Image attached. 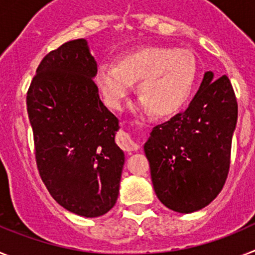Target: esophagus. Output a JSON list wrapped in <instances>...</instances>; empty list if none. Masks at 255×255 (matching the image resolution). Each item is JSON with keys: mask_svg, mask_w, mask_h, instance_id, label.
<instances>
[{"mask_svg": "<svg viewBox=\"0 0 255 255\" xmlns=\"http://www.w3.org/2000/svg\"><path fill=\"white\" fill-rule=\"evenodd\" d=\"M117 143L123 148L124 150H128V152H131V150H138L139 144L136 143L131 135L128 134V132H120L119 136H117Z\"/></svg>", "mask_w": 255, "mask_h": 255, "instance_id": "34e87169", "label": "esophagus"}]
</instances>
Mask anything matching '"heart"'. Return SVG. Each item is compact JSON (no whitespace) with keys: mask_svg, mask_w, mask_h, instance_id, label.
Segmentation results:
<instances>
[{"mask_svg":"<svg viewBox=\"0 0 255 255\" xmlns=\"http://www.w3.org/2000/svg\"><path fill=\"white\" fill-rule=\"evenodd\" d=\"M198 65L193 53L173 47L149 46L129 52L119 64H101L96 83L110 107L120 110L132 84L141 97L139 110H153L157 116L177 112L190 97L197 80Z\"/></svg>","mask_w":255,"mask_h":255,"instance_id":"b5f03b06","label":"heart"}]
</instances>
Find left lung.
Wrapping results in <instances>:
<instances>
[{
	"mask_svg": "<svg viewBox=\"0 0 255 255\" xmlns=\"http://www.w3.org/2000/svg\"><path fill=\"white\" fill-rule=\"evenodd\" d=\"M213 76L207 71L189 107L154 126L144 144L155 195L179 213L208 206L229 173L238 102L229 78Z\"/></svg>",
	"mask_w": 255,
	"mask_h": 255,
	"instance_id": "8db88e82",
	"label": "left lung"
}]
</instances>
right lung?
Returning a JSON list of instances; mask_svg holds the SVG:
<instances>
[{
    "label": "right lung",
    "instance_id": "1",
    "mask_svg": "<svg viewBox=\"0 0 255 255\" xmlns=\"http://www.w3.org/2000/svg\"><path fill=\"white\" fill-rule=\"evenodd\" d=\"M97 62L85 39L66 42L40 61L26 96L39 175L60 206L100 217L116 203L125 155L119 120L102 103Z\"/></svg>",
    "mask_w": 255,
    "mask_h": 255
}]
</instances>
